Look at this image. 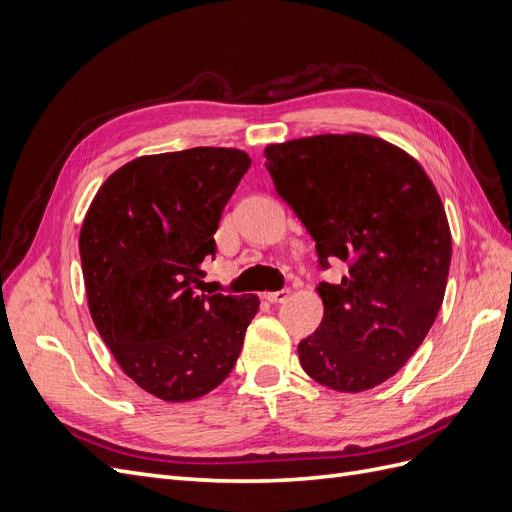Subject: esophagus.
Masks as SVG:
<instances>
[{"label": "esophagus", "instance_id": "34e87169", "mask_svg": "<svg viewBox=\"0 0 512 512\" xmlns=\"http://www.w3.org/2000/svg\"><path fill=\"white\" fill-rule=\"evenodd\" d=\"M288 297H290V290H288V288L277 290V292H267V294H265V299L271 301V303H284Z\"/></svg>", "mask_w": 512, "mask_h": 512}]
</instances>
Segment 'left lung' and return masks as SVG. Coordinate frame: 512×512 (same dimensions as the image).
Here are the masks:
<instances>
[{
  "label": "left lung",
  "mask_w": 512,
  "mask_h": 512,
  "mask_svg": "<svg viewBox=\"0 0 512 512\" xmlns=\"http://www.w3.org/2000/svg\"><path fill=\"white\" fill-rule=\"evenodd\" d=\"M265 158L320 265H348L342 282L316 288L324 316L299 344L301 367L333 391L374 389L408 363L442 307L451 228L436 185L410 153L359 132L267 145Z\"/></svg>",
  "instance_id": "8db88e82"
}]
</instances>
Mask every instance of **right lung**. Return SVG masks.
<instances>
[{
  "label": "right lung",
  "mask_w": 512,
  "mask_h": 512,
  "mask_svg": "<svg viewBox=\"0 0 512 512\" xmlns=\"http://www.w3.org/2000/svg\"><path fill=\"white\" fill-rule=\"evenodd\" d=\"M252 160L194 147L141 156L108 177L79 237L87 305L123 374L181 404L235 367L256 294H198L215 230Z\"/></svg>",
  "instance_id": "obj_1"
}]
</instances>
